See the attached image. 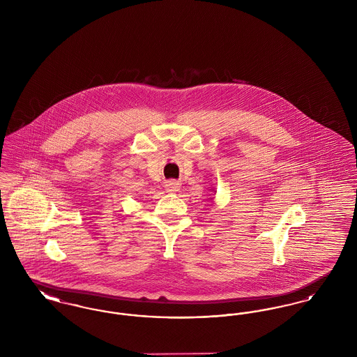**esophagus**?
Instances as JSON below:
<instances>
[{
    "label": "esophagus",
    "instance_id": "esophagus-1",
    "mask_svg": "<svg viewBox=\"0 0 357 357\" xmlns=\"http://www.w3.org/2000/svg\"><path fill=\"white\" fill-rule=\"evenodd\" d=\"M179 187H181V185H179L178 182L170 181V182L166 183V191H167V192H176V191L179 190Z\"/></svg>",
    "mask_w": 357,
    "mask_h": 357
}]
</instances>
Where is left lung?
<instances>
[{"instance_id":"obj_1","label":"left lung","mask_w":357,"mask_h":357,"mask_svg":"<svg viewBox=\"0 0 357 357\" xmlns=\"http://www.w3.org/2000/svg\"><path fill=\"white\" fill-rule=\"evenodd\" d=\"M211 190H213V192H215V190H214V188H211ZM210 199H211V201H213V199H214V198H210Z\"/></svg>"}]
</instances>
